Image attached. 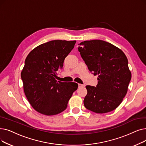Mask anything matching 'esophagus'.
Returning <instances> with one entry per match:
<instances>
[{
	"instance_id": "obj_1",
	"label": "esophagus",
	"mask_w": 146,
	"mask_h": 146,
	"mask_svg": "<svg viewBox=\"0 0 146 146\" xmlns=\"http://www.w3.org/2000/svg\"><path fill=\"white\" fill-rule=\"evenodd\" d=\"M78 86H79V88H80V87L84 86V85H82V84H78Z\"/></svg>"
}]
</instances>
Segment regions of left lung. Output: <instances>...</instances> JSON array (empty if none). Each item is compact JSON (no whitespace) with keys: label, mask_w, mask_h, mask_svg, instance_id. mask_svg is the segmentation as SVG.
Returning a JSON list of instances; mask_svg holds the SVG:
<instances>
[{"label":"left lung","mask_w":146,"mask_h":146,"mask_svg":"<svg viewBox=\"0 0 146 146\" xmlns=\"http://www.w3.org/2000/svg\"><path fill=\"white\" fill-rule=\"evenodd\" d=\"M78 50L91 72L98 75L96 87L87 85L84 103L88 110L106 113L116 109L128 91L131 73L121 49L101 40H86Z\"/></svg>","instance_id":"obj_1"}]
</instances>
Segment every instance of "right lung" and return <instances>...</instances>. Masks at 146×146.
Listing matches in <instances>:
<instances>
[{
    "mask_svg": "<svg viewBox=\"0 0 146 146\" xmlns=\"http://www.w3.org/2000/svg\"><path fill=\"white\" fill-rule=\"evenodd\" d=\"M76 40H54L41 44L29 54L21 73L25 95L33 108L47 116L65 110L78 85L57 81L56 72L72 51Z\"/></svg>",
    "mask_w": 146,
    "mask_h": 146,
    "instance_id": "add662e5",
    "label": "right lung"
}]
</instances>
